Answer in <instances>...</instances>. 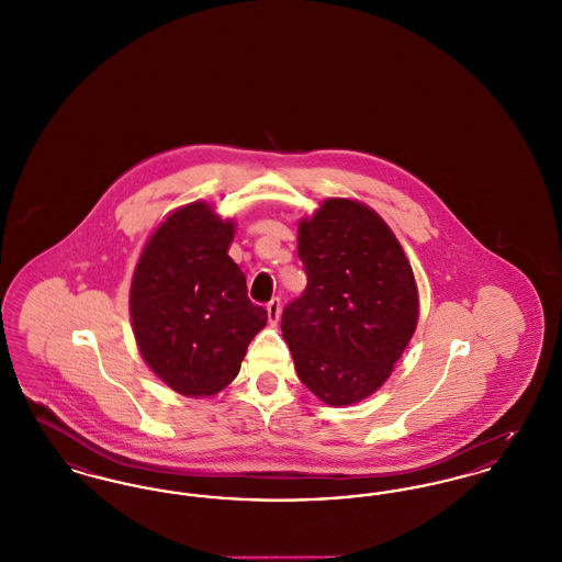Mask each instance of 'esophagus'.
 <instances>
[{"instance_id": "1", "label": "esophagus", "mask_w": 562, "mask_h": 562, "mask_svg": "<svg viewBox=\"0 0 562 562\" xmlns=\"http://www.w3.org/2000/svg\"><path fill=\"white\" fill-rule=\"evenodd\" d=\"M280 314H282V301L276 296L268 303V318L271 324H278L280 321Z\"/></svg>"}]
</instances>
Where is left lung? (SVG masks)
<instances>
[{
  "label": "left lung",
  "instance_id": "obj_1",
  "mask_svg": "<svg viewBox=\"0 0 562 562\" xmlns=\"http://www.w3.org/2000/svg\"><path fill=\"white\" fill-rule=\"evenodd\" d=\"M307 286L282 312L303 385L330 406L369 398L394 371L419 321L413 268L371 206L328 198L299 221Z\"/></svg>",
  "mask_w": 562,
  "mask_h": 562
}]
</instances>
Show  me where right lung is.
<instances>
[{
	"mask_svg": "<svg viewBox=\"0 0 562 562\" xmlns=\"http://www.w3.org/2000/svg\"><path fill=\"white\" fill-rule=\"evenodd\" d=\"M236 221L206 202L168 214L145 241L131 284L134 339L170 390L206 398L238 373L268 312L252 305L246 278L227 255Z\"/></svg>",
	"mask_w": 562,
	"mask_h": 562,
	"instance_id": "right-lung-1",
	"label": "right lung"
}]
</instances>
